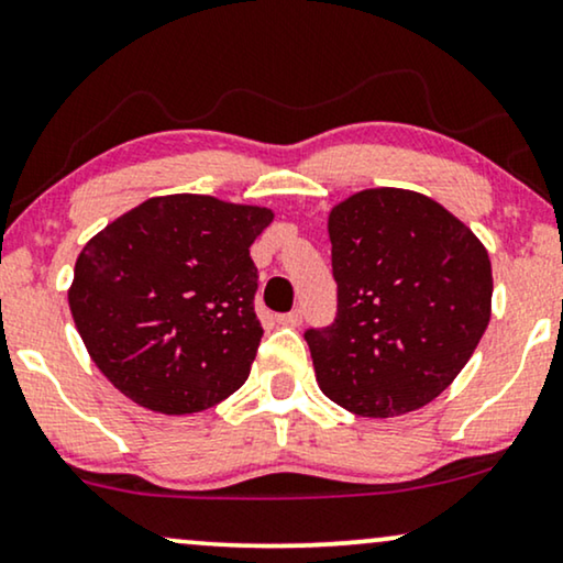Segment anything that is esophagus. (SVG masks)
<instances>
[{
  "label": "esophagus",
  "mask_w": 563,
  "mask_h": 563,
  "mask_svg": "<svg viewBox=\"0 0 563 563\" xmlns=\"http://www.w3.org/2000/svg\"><path fill=\"white\" fill-rule=\"evenodd\" d=\"M276 323H279V325H287V328H297L299 323H302V310L282 312V316H276Z\"/></svg>",
  "instance_id": "1"
}]
</instances>
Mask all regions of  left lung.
Here are the masks:
<instances>
[{"label": "left lung", "mask_w": 563, "mask_h": 563, "mask_svg": "<svg viewBox=\"0 0 563 563\" xmlns=\"http://www.w3.org/2000/svg\"><path fill=\"white\" fill-rule=\"evenodd\" d=\"M335 323L305 341L320 390L356 416L432 404L492 318V261L468 224L406 188H367L328 214Z\"/></svg>", "instance_id": "left-lung-1"}]
</instances>
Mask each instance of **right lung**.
I'll use <instances>...</instances> for the list:
<instances>
[{"mask_svg": "<svg viewBox=\"0 0 563 563\" xmlns=\"http://www.w3.org/2000/svg\"><path fill=\"white\" fill-rule=\"evenodd\" d=\"M274 211L201 194L155 196L87 240L69 310L87 354L134 404L196 413L251 375L253 240Z\"/></svg>", "mask_w": 563, "mask_h": 563, "instance_id": "1", "label": "right lung"}]
</instances>
